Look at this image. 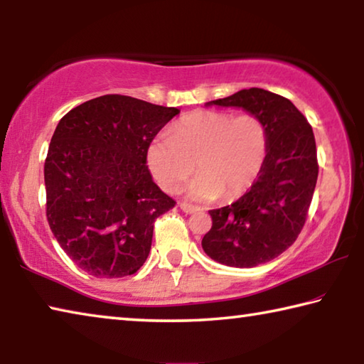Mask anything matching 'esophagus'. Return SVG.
Returning <instances> with one entry per match:
<instances>
[{"instance_id":"esophagus-1","label":"esophagus","mask_w":364,"mask_h":364,"mask_svg":"<svg viewBox=\"0 0 364 364\" xmlns=\"http://www.w3.org/2000/svg\"><path fill=\"white\" fill-rule=\"evenodd\" d=\"M180 208L184 212V213H196L199 212L200 208L196 207V205H191V204H186V202H183V204H180Z\"/></svg>"}]
</instances>
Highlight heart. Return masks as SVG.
Returning <instances> with one entry per match:
<instances>
[{
	"label": "heart",
	"instance_id": "1",
	"mask_svg": "<svg viewBox=\"0 0 364 364\" xmlns=\"http://www.w3.org/2000/svg\"><path fill=\"white\" fill-rule=\"evenodd\" d=\"M268 156V132L260 117L199 110L176 122L170 136L147 147V165L156 181L175 193L197 171L186 193L194 200H230L244 194L260 175ZM195 165L193 166L192 164Z\"/></svg>",
	"mask_w": 364,
	"mask_h": 364
}]
</instances>
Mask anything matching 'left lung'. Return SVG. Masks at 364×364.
Returning <instances> with one entry per match:
<instances>
[{"mask_svg": "<svg viewBox=\"0 0 364 364\" xmlns=\"http://www.w3.org/2000/svg\"><path fill=\"white\" fill-rule=\"evenodd\" d=\"M207 104L242 107L267 127L268 156L260 175L231 205L208 212L212 228L202 239V249L215 262L257 267L291 247L305 225L319 168L315 134L291 101L262 88Z\"/></svg>", "mask_w": 364, "mask_h": 364, "instance_id": "8db88e82", "label": "left lung"}]
</instances>
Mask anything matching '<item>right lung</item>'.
I'll return each instance as SVG.
<instances>
[{"mask_svg": "<svg viewBox=\"0 0 364 364\" xmlns=\"http://www.w3.org/2000/svg\"><path fill=\"white\" fill-rule=\"evenodd\" d=\"M180 114L106 95L58 123L45 160L46 218L70 260L95 278L134 274L149 255L154 221L176 202L147 168V147Z\"/></svg>", "mask_w": 364, "mask_h": 364, "instance_id": "add662e5", "label": "right lung"}]
</instances>
